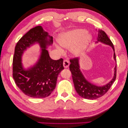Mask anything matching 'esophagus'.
Returning <instances> with one entry per match:
<instances>
[{"mask_svg":"<svg viewBox=\"0 0 128 128\" xmlns=\"http://www.w3.org/2000/svg\"><path fill=\"white\" fill-rule=\"evenodd\" d=\"M63 65H64V67L65 68H67V67H68L69 66V61H68L67 60H64V62H63Z\"/></svg>","mask_w":128,"mask_h":128,"instance_id":"obj_1","label":"esophagus"}]
</instances>
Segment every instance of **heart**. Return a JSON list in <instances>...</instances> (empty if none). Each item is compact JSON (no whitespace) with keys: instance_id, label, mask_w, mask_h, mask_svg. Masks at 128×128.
<instances>
[{"instance_id":"obj_1","label":"heart","mask_w":128,"mask_h":128,"mask_svg":"<svg viewBox=\"0 0 128 128\" xmlns=\"http://www.w3.org/2000/svg\"><path fill=\"white\" fill-rule=\"evenodd\" d=\"M92 37L86 30L77 29L62 32L59 34L58 41L62 47L69 48L73 55L78 56L82 55L90 44ZM59 50L61 48L57 46Z\"/></svg>"}]
</instances>
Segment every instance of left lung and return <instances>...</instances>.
I'll list each match as a JSON object with an SVG mask.
<instances>
[{
  "label": "left lung",
  "instance_id": "1",
  "mask_svg": "<svg viewBox=\"0 0 128 128\" xmlns=\"http://www.w3.org/2000/svg\"><path fill=\"white\" fill-rule=\"evenodd\" d=\"M97 42L110 46L114 50V59L116 62L114 45L106 34L104 31L98 29ZM70 64L69 69L72 72V78L75 90L80 96L85 99L94 100L101 97L110 88L114 82L116 77V65L114 68V74L113 79L107 84L104 86H96L92 84L85 78L80 70L79 59L75 58L70 60Z\"/></svg>",
  "mask_w": 128,
  "mask_h": 128
}]
</instances>
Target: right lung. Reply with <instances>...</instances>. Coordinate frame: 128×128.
I'll use <instances>...</instances> for the list:
<instances>
[{
    "instance_id": "obj_1",
    "label": "right lung",
    "mask_w": 128,
    "mask_h": 128,
    "mask_svg": "<svg viewBox=\"0 0 128 128\" xmlns=\"http://www.w3.org/2000/svg\"><path fill=\"white\" fill-rule=\"evenodd\" d=\"M38 43L42 49L38 61L27 70L22 67V56L27 48ZM53 43V37L38 26L31 29L15 46L13 60V77L24 94L34 98H44L54 90L58 76L64 67L63 59L52 60L47 46Z\"/></svg>"
}]
</instances>
